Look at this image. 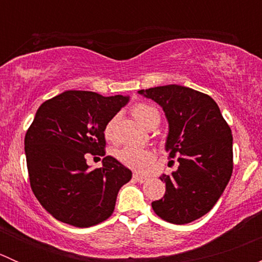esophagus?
I'll use <instances>...</instances> for the list:
<instances>
[{"mask_svg":"<svg viewBox=\"0 0 262 262\" xmlns=\"http://www.w3.org/2000/svg\"><path fill=\"white\" fill-rule=\"evenodd\" d=\"M133 179H134V180H136V181L141 182V184H142V182H146V181H147V178H146V176L139 175V173H134V175H133Z\"/></svg>","mask_w":262,"mask_h":262,"instance_id":"34e87169","label":"esophagus"}]
</instances>
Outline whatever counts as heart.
Returning a JSON list of instances; mask_svg holds the SVG:
<instances>
[{"label":"heart","instance_id":"b5f03b06","mask_svg":"<svg viewBox=\"0 0 262 262\" xmlns=\"http://www.w3.org/2000/svg\"><path fill=\"white\" fill-rule=\"evenodd\" d=\"M130 113L133 118L139 124L146 126V128H155L158 124V121H160V113H158V110L156 107L150 106V105L144 104V102H138V104L133 105ZM114 128L115 118H113L107 121L104 129V134L107 139H113V137H114ZM115 157L123 165L137 171L144 170L155 160V155H153L152 150L146 149V148L136 147L120 148V149L115 150Z\"/></svg>","mask_w":262,"mask_h":262}]
</instances>
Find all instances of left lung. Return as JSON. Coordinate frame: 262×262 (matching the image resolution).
<instances>
[{
	"label": "left lung",
	"mask_w": 262,
	"mask_h": 262,
	"mask_svg": "<svg viewBox=\"0 0 262 262\" xmlns=\"http://www.w3.org/2000/svg\"><path fill=\"white\" fill-rule=\"evenodd\" d=\"M157 102L168 120L166 150L178 157L172 175H162L166 192L152 203L163 221L186 224L207 214L226 189L233 171L232 132L207 94L179 84L141 90Z\"/></svg>",
	"instance_id": "left-lung-1"
}]
</instances>
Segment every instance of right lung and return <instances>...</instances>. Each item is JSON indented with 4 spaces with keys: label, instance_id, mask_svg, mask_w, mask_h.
I'll list each match as a JSON object with an SVG mask.
<instances>
[{
    "label": "right lung",
    "instance_id": "add662e5",
    "mask_svg": "<svg viewBox=\"0 0 262 262\" xmlns=\"http://www.w3.org/2000/svg\"><path fill=\"white\" fill-rule=\"evenodd\" d=\"M128 101L121 95L66 91L36 112L25 134L29 180L36 199L57 221L83 228L114 212L132 171L112 156L90 171L86 156H105V125Z\"/></svg>",
    "mask_w": 262,
    "mask_h": 262
}]
</instances>
